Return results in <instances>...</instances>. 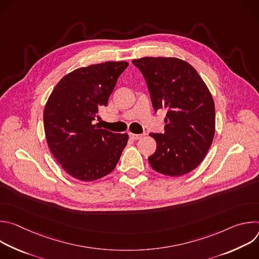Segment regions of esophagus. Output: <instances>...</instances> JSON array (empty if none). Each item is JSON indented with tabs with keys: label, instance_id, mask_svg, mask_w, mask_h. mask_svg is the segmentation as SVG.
Here are the masks:
<instances>
[{
	"label": "esophagus",
	"instance_id": "34e87169",
	"mask_svg": "<svg viewBox=\"0 0 259 259\" xmlns=\"http://www.w3.org/2000/svg\"><path fill=\"white\" fill-rule=\"evenodd\" d=\"M129 137L133 140H137L142 137V134H134V133H129Z\"/></svg>",
	"mask_w": 259,
	"mask_h": 259
}]
</instances>
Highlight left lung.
<instances>
[{
	"label": "left lung",
	"instance_id": "obj_1",
	"mask_svg": "<svg viewBox=\"0 0 259 259\" xmlns=\"http://www.w3.org/2000/svg\"><path fill=\"white\" fill-rule=\"evenodd\" d=\"M141 71L155 113L166 109L165 132L150 133L157 141L149 157L154 170L169 176L184 175L204 160L215 133L212 95L197 70L175 57L132 60Z\"/></svg>",
	"mask_w": 259,
	"mask_h": 259
}]
</instances>
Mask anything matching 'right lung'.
I'll return each mask as SVG.
<instances>
[{
    "label": "right lung",
    "mask_w": 259,
    "mask_h": 259,
    "mask_svg": "<svg viewBox=\"0 0 259 259\" xmlns=\"http://www.w3.org/2000/svg\"><path fill=\"white\" fill-rule=\"evenodd\" d=\"M126 61H106L80 67L63 77L44 109L47 143L56 161L72 177L93 181L112 172L128 141L93 125L106 106Z\"/></svg>",
    "instance_id": "obj_1"
}]
</instances>
